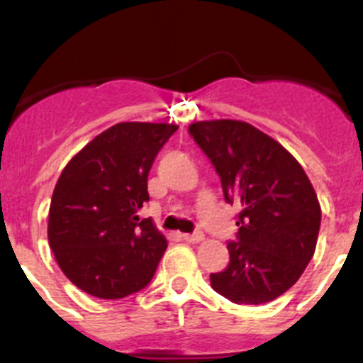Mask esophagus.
<instances>
[{
  "mask_svg": "<svg viewBox=\"0 0 363 363\" xmlns=\"http://www.w3.org/2000/svg\"><path fill=\"white\" fill-rule=\"evenodd\" d=\"M182 240L188 243H201L204 240V235L202 233H193V235H182Z\"/></svg>",
  "mask_w": 363,
  "mask_h": 363,
  "instance_id": "1",
  "label": "esophagus"
}]
</instances>
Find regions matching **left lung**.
<instances>
[{"mask_svg": "<svg viewBox=\"0 0 363 363\" xmlns=\"http://www.w3.org/2000/svg\"><path fill=\"white\" fill-rule=\"evenodd\" d=\"M189 134L220 175L223 197L240 206L229 265L209 276L215 292L236 304L283 296L310 263L320 204L303 166L283 145L238 120L195 121Z\"/></svg>", "mask_w": 363, "mask_h": 363, "instance_id": "8db88e82", "label": "left lung"}]
</instances>
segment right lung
<instances>
[{"label":"right lung","mask_w":363,"mask_h":363,"mask_svg":"<svg viewBox=\"0 0 363 363\" xmlns=\"http://www.w3.org/2000/svg\"><path fill=\"white\" fill-rule=\"evenodd\" d=\"M177 128L116 123L73 155L60 174L50 204L48 242L60 270L89 296L121 299L154 277L168 243L150 218L135 213L148 201L152 162Z\"/></svg>","instance_id":"right-lung-1"}]
</instances>
